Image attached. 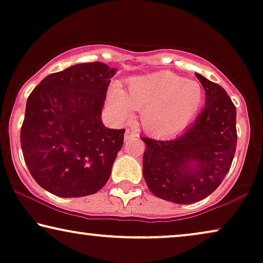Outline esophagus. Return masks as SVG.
Segmentation results:
<instances>
[{
  "instance_id": "34e87169",
  "label": "esophagus",
  "mask_w": 263,
  "mask_h": 263,
  "mask_svg": "<svg viewBox=\"0 0 263 263\" xmlns=\"http://www.w3.org/2000/svg\"><path fill=\"white\" fill-rule=\"evenodd\" d=\"M137 137H139L138 133H136L132 130H126V132H125V136H124V139H125V142H128V140L137 138Z\"/></svg>"
}]
</instances>
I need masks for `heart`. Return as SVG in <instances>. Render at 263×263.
<instances>
[{
	"instance_id": "1",
	"label": "heart",
	"mask_w": 263,
	"mask_h": 263,
	"mask_svg": "<svg viewBox=\"0 0 263 263\" xmlns=\"http://www.w3.org/2000/svg\"><path fill=\"white\" fill-rule=\"evenodd\" d=\"M204 100L197 81L170 71L132 77L124 90L114 87L107 96L109 109L118 119L126 120L132 109L140 110L143 127L155 136H173L195 119Z\"/></svg>"
}]
</instances>
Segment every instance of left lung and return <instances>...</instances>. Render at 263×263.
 Instances as JSON below:
<instances>
[{"label": "left lung", "mask_w": 263, "mask_h": 263, "mask_svg": "<svg viewBox=\"0 0 263 263\" xmlns=\"http://www.w3.org/2000/svg\"><path fill=\"white\" fill-rule=\"evenodd\" d=\"M204 87L205 108L195 123L175 138L145 143L143 176L155 197L193 204L209 197L230 170L237 132L236 107L219 84L195 73Z\"/></svg>", "instance_id": "obj_1"}]
</instances>
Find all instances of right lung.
Segmentation results:
<instances>
[{
  "label": "right lung",
  "instance_id": "obj_1",
  "mask_svg": "<svg viewBox=\"0 0 263 263\" xmlns=\"http://www.w3.org/2000/svg\"><path fill=\"white\" fill-rule=\"evenodd\" d=\"M116 72L105 63H81L46 76L28 96L21 149L33 179L50 193L86 197L108 181L125 133L101 119Z\"/></svg>",
  "mask_w": 263,
  "mask_h": 263
}]
</instances>
